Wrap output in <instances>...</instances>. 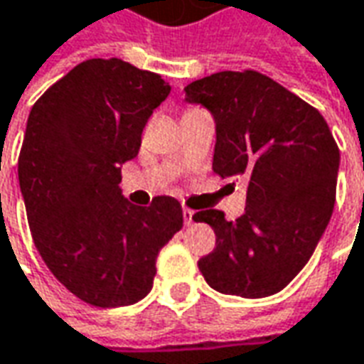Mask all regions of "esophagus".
I'll list each match as a JSON object with an SVG mask.
<instances>
[{
  "label": "esophagus",
  "mask_w": 364,
  "mask_h": 364,
  "mask_svg": "<svg viewBox=\"0 0 364 364\" xmlns=\"http://www.w3.org/2000/svg\"><path fill=\"white\" fill-rule=\"evenodd\" d=\"M193 220H195V210H191V208H183V223L187 226L193 225Z\"/></svg>",
  "instance_id": "34e87169"
}]
</instances>
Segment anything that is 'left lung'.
Here are the masks:
<instances>
[{
	"mask_svg": "<svg viewBox=\"0 0 364 364\" xmlns=\"http://www.w3.org/2000/svg\"><path fill=\"white\" fill-rule=\"evenodd\" d=\"M185 102L207 108L217 144L213 171L246 181V208L226 220L217 208L215 250L199 260L207 284L226 296H272L311 258L335 205L339 149L323 116L256 70H225L185 86Z\"/></svg>",
	"mask_w": 364,
	"mask_h": 364,
	"instance_id": "left-lung-1",
	"label": "left lung"
}]
</instances>
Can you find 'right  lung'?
<instances>
[{
    "mask_svg": "<svg viewBox=\"0 0 364 364\" xmlns=\"http://www.w3.org/2000/svg\"><path fill=\"white\" fill-rule=\"evenodd\" d=\"M171 92L164 78L122 58L76 65L35 102L19 154L33 242L53 276L96 307L149 294L157 254L183 226L173 197L136 207L122 165L138 156L149 116Z\"/></svg>",
    "mask_w": 364,
    "mask_h": 364,
    "instance_id": "obj_1",
    "label": "right lung"
}]
</instances>
